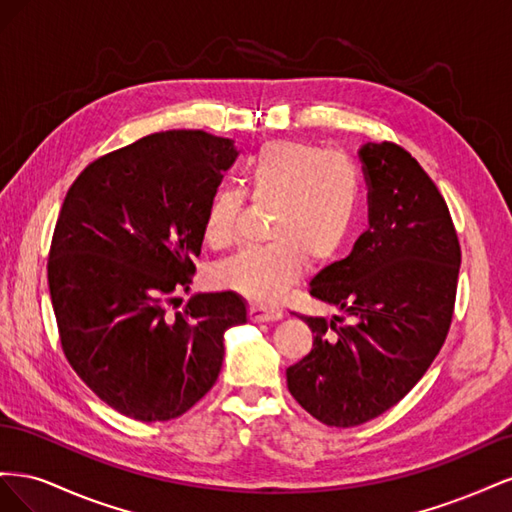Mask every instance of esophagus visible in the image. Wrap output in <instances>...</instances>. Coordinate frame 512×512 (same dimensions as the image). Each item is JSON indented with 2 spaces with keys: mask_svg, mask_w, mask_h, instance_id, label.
I'll return each mask as SVG.
<instances>
[{
  "mask_svg": "<svg viewBox=\"0 0 512 512\" xmlns=\"http://www.w3.org/2000/svg\"><path fill=\"white\" fill-rule=\"evenodd\" d=\"M284 312L280 307H262V305H252L250 307V320L252 322H275L282 320Z\"/></svg>",
  "mask_w": 512,
  "mask_h": 512,
  "instance_id": "1",
  "label": "esophagus"
}]
</instances>
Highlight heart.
<instances>
[{
  "label": "heart",
  "mask_w": 512,
  "mask_h": 512,
  "mask_svg": "<svg viewBox=\"0 0 512 512\" xmlns=\"http://www.w3.org/2000/svg\"><path fill=\"white\" fill-rule=\"evenodd\" d=\"M241 183L256 207H271L265 247H250L215 267V284L256 303H273L297 284L309 262L342 250L361 213L359 170L344 156H327L301 141H271L245 160ZM243 198L218 190L205 211L211 247L237 241Z\"/></svg>",
  "instance_id": "1"
}]
</instances>
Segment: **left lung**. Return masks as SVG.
I'll list each match as a JSON object with an SVG mask.
<instances>
[{
    "label": "left lung",
    "instance_id": "left-lung-1",
    "mask_svg": "<svg viewBox=\"0 0 512 512\" xmlns=\"http://www.w3.org/2000/svg\"><path fill=\"white\" fill-rule=\"evenodd\" d=\"M369 230L309 294L350 316L303 318L314 346L286 369L288 391L331 427L371 421L423 378L451 327L461 250L436 183L406 149L365 143Z\"/></svg>",
    "mask_w": 512,
    "mask_h": 512
}]
</instances>
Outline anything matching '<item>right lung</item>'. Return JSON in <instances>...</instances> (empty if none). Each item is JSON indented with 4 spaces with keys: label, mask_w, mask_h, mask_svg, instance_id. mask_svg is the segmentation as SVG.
<instances>
[{
    "label": "right lung",
    "mask_w": 512,
    "mask_h": 512,
    "mask_svg": "<svg viewBox=\"0 0 512 512\" xmlns=\"http://www.w3.org/2000/svg\"><path fill=\"white\" fill-rule=\"evenodd\" d=\"M237 156L230 138L200 130L149 134L91 162L61 205L49 254L61 348L104 404L136 421H170L205 397L224 333L247 322L230 290L166 314L192 284L207 205Z\"/></svg>",
    "instance_id": "1"
}]
</instances>
